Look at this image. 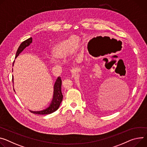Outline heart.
<instances>
[{"mask_svg": "<svg viewBox=\"0 0 147 147\" xmlns=\"http://www.w3.org/2000/svg\"><path fill=\"white\" fill-rule=\"evenodd\" d=\"M79 38L76 36H72L69 38L58 43L53 50L52 62H57V58H63L73 53L78 48Z\"/></svg>", "mask_w": 147, "mask_h": 147, "instance_id": "b5f03b06", "label": "heart"}]
</instances>
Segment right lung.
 <instances>
[{
	"mask_svg": "<svg viewBox=\"0 0 147 147\" xmlns=\"http://www.w3.org/2000/svg\"><path fill=\"white\" fill-rule=\"evenodd\" d=\"M32 42V37H30L28 39L26 40L24 42H23L19 46L16 54V58L19 56L20 53L28 46L30 45V43ZM14 63V62H13ZM12 80L13 82V77H12ZM61 78L60 77H59L56 81L55 82V84L54 85V91H53V100L52 101L49 105V107L46 109L45 110H42V111H32L30 110V111L33 114H39V115H46V114H49L51 113H54L57 109H59V106L63 100V94L61 93Z\"/></svg>",
	"mask_w": 147,
	"mask_h": 147,
	"instance_id": "1",
	"label": "right lung"
}]
</instances>
